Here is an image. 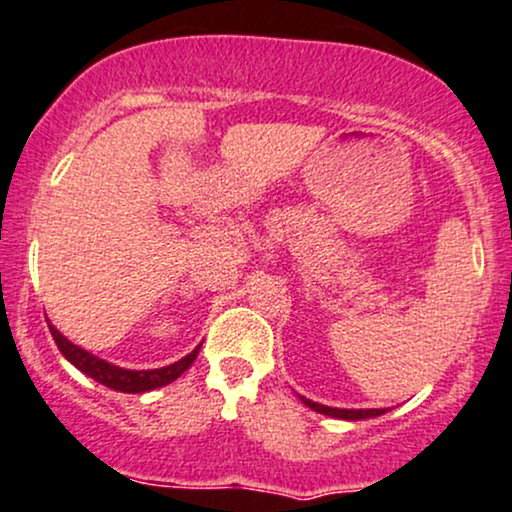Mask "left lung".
I'll use <instances>...</instances> for the list:
<instances>
[{"mask_svg": "<svg viewBox=\"0 0 512 512\" xmlns=\"http://www.w3.org/2000/svg\"><path fill=\"white\" fill-rule=\"evenodd\" d=\"M299 400H302L306 407H311V410H316L318 414H328V417H335V419H347V422H357V419H369V417H378V414H386V410H340V407L318 405V402L306 400L304 395H299Z\"/></svg>", "mask_w": 512, "mask_h": 512, "instance_id": "obj_1", "label": "left lung"}]
</instances>
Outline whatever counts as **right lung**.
<instances>
[{
	"instance_id": "1",
	"label": "right lung",
	"mask_w": 512,
	"mask_h": 512,
	"mask_svg": "<svg viewBox=\"0 0 512 512\" xmlns=\"http://www.w3.org/2000/svg\"><path fill=\"white\" fill-rule=\"evenodd\" d=\"M50 333H52L54 342H57L59 352H62L78 371H83V374L93 378V381L102 383V386L119 390V393H148V390L162 388V386H167V383L177 381V378L182 376L191 364H194L196 354H198V350H201V347H196L194 352L186 354V357L179 359V362H174L170 366H162V369L131 371V369H122V366H114L110 362H105V359L95 357V354L86 352L83 347L69 342L57 328L52 326V323H50Z\"/></svg>"
}]
</instances>
